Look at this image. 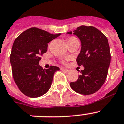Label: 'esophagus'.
<instances>
[{
	"mask_svg": "<svg viewBox=\"0 0 124 124\" xmlns=\"http://www.w3.org/2000/svg\"><path fill=\"white\" fill-rule=\"evenodd\" d=\"M61 70L63 71L64 72H69V70H67V69H65V68H61Z\"/></svg>",
	"mask_w": 124,
	"mask_h": 124,
	"instance_id": "esophagus-1",
	"label": "esophagus"
}]
</instances>
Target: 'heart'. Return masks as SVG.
Instances as JSON below:
<instances>
[{
  "label": "heart",
  "instance_id": "b5f03b06",
  "mask_svg": "<svg viewBox=\"0 0 124 124\" xmlns=\"http://www.w3.org/2000/svg\"><path fill=\"white\" fill-rule=\"evenodd\" d=\"M75 39H77V38H75V37H70V38H69L68 39V42L73 41V40H75Z\"/></svg>",
  "mask_w": 124,
  "mask_h": 124
}]
</instances>
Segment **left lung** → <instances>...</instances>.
I'll return each mask as SVG.
<instances>
[{
    "label": "left lung",
    "mask_w": 124,
    "mask_h": 124,
    "mask_svg": "<svg viewBox=\"0 0 124 124\" xmlns=\"http://www.w3.org/2000/svg\"><path fill=\"white\" fill-rule=\"evenodd\" d=\"M81 41V51L77 58L78 66H83L78 80L71 82L74 91L81 95H91L105 83L111 60L107 37L93 26H81L73 31ZM68 34H71L72 32Z\"/></svg>",
    "instance_id": "8db88e82"
}]
</instances>
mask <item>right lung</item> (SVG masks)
Returning a JSON list of instances; mask_svg holds the SVG:
<instances>
[{"label": "right lung", "instance_id": "right-lung-1", "mask_svg": "<svg viewBox=\"0 0 124 124\" xmlns=\"http://www.w3.org/2000/svg\"><path fill=\"white\" fill-rule=\"evenodd\" d=\"M60 34L31 27L15 39L10 56L12 76L19 89L27 97H41L50 88L54 74L60 68L51 66L43 69L39 63L47 51V43Z\"/></svg>", "mask_w": 124, "mask_h": 124}]
</instances>
